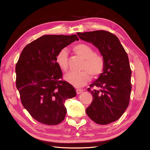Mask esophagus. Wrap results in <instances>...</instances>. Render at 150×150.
Instances as JSON below:
<instances>
[{"label": "esophagus", "mask_w": 150, "mask_h": 150, "mask_svg": "<svg viewBox=\"0 0 150 150\" xmlns=\"http://www.w3.org/2000/svg\"><path fill=\"white\" fill-rule=\"evenodd\" d=\"M83 91V89H76V93H77V94H79L80 93H81Z\"/></svg>", "instance_id": "34e87169"}]
</instances>
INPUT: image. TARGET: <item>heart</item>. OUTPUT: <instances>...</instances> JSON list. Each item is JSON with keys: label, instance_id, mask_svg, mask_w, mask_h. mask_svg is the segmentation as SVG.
<instances>
[{"label": "heart", "instance_id": "heart-1", "mask_svg": "<svg viewBox=\"0 0 150 150\" xmlns=\"http://www.w3.org/2000/svg\"><path fill=\"white\" fill-rule=\"evenodd\" d=\"M74 52L84 59L79 72H69L64 76V79L68 83L76 88H81L87 84L90 80V75L97 77L104 69V60L102 56L95 53L94 49L86 44H77L73 47ZM56 62L60 69L66 71L68 69V52L62 49L56 56Z\"/></svg>", "mask_w": 150, "mask_h": 150}]
</instances>
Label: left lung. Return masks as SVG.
Masks as SVG:
<instances>
[{
	"label": "left lung",
	"mask_w": 150,
	"mask_h": 150,
	"mask_svg": "<svg viewBox=\"0 0 150 150\" xmlns=\"http://www.w3.org/2000/svg\"><path fill=\"white\" fill-rule=\"evenodd\" d=\"M84 41L92 43L104 60V69L88 91L93 100L86 110L87 115L99 125L120 118L129 105L131 70L128 56L115 35L105 30L77 33ZM95 87L93 90L91 88Z\"/></svg>",
	"instance_id": "left-lung-1"
}]
</instances>
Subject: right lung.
Listing matches in <instances>:
<instances>
[{"label":"right lung","mask_w":150,"mask_h":150,"mask_svg":"<svg viewBox=\"0 0 150 150\" xmlns=\"http://www.w3.org/2000/svg\"><path fill=\"white\" fill-rule=\"evenodd\" d=\"M78 40L76 34L43 35L27 45L17 62L16 83L22 105L42 124H59L67 112L66 100L76 96L73 86L62 80L56 58L61 49Z\"/></svg>","instance_id":"add662e5"}]
</instances>
